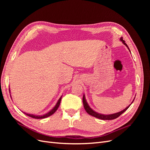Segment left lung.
I'll return each mask as SVG.
<instances>
[{"mask_svg": "<svg viewBox=\"0 0 150 150\" xmlns=\"http://www.w3.org/2000/svg\"><path fill=\"white\" fill-rule=\"evenodd\" d=\"M120 40L122 42V43H123L125 46L128 48V49L129 50L128 46H127V44L125 43V40L122 39V38L121 37L120 38ZM130 51V50H129ZM83 105H84V108L85 109L86 111L87 112L89 115H90L91 116H93L95 117H97V118L98 119H100V120H114V119H116L117 118V117H119L121 115H122V113H123L125 111H126L127 110H128V108L130 106V105H129L128 107H126L125 110H122L120 112H116V113H114V114H111V115H103V114H100V113H98L96 111H94V110H93L91 108L89 107V106L88 105V104L87 103V101H86V98H85V96L84 94L83 95ZM134 101V100H133ZM133 102L131 103V104L133 103Z\"/></svg>", "mask_w": 150, "mask_h": 150, "instance_id": "obj_1", "label": "left lung"}]
</instances>
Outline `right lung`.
Wrapping results in <instances>:
<instances>
[{"label":"right lung","mask_w":150,"mask_h":150,"mask_svg":"<svg viewBox=\"0 0 150 150\" xmlns=\"http://www.w3.org/2000/svg\"><path fill=\"white\" fill-rule=\"evenodd\" d=\"M61 98H62V96H61L59 99V100H58V101L57 102V103H56V106L54 107L53 109H52V110H51V111H50L49 112H48L47 113H46V114H45V115H42V116H36V115H31V114H28V113H25V112H24V113H25V114L26 115H28V116L31 117H33V118H35V119H42V118H46V117H49V116H51V115H52V114H54V113L57 111V108H59V105H60L61 101Z\"/></svg>","instance_id":"1"}]
</instances>
